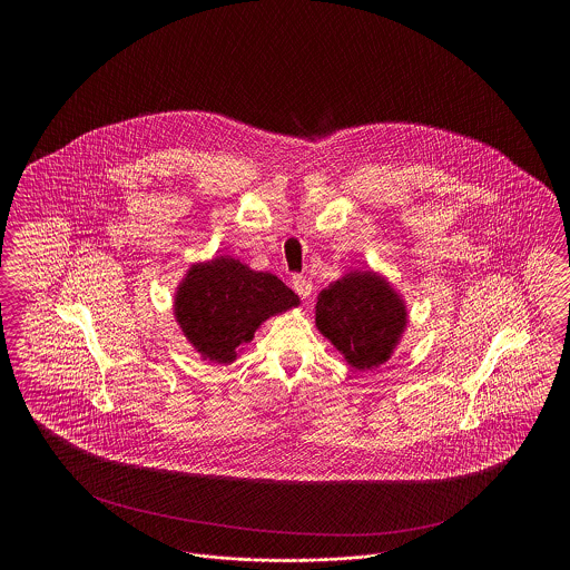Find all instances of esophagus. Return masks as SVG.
<instances>
[{
	"label": "esophagus",
	"instance_id": "1",
	"mask_svg": "<svg viewBox=\"0 0 570 570\" xmlns=\"http://www.w3.org/2000/svg\"><path fill=\"white\" fill-rule=\"evenodd\" d=\"M293 288H295V293H297L298 297L309 298L312 291H314V284H312V279L305 277V275H293Z\"/></svg>",
	"mask_w": 570,
	"mask_h": 570
}]
</instances>
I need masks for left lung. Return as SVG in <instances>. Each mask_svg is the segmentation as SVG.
Here are the masks:
<instances>
[{"mask_svg": "<svg viewBox=\"0 0 570 570\" xmlns=\"http://www.w3.org/2000/svg\"><path fill=\"white\" fill-rule=\"evenodd\" d=\"M316 326L354 370H370L393 353L406 305L379 275L348 273L318 295Z\"/></svg>", "mask_w": 570, "mask_h": 570, "instance_id": "obj_1", "label": "left lung"}]
</instances>
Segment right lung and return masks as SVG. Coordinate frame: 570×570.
<instances>
[{
  "instance_id": "add662e5",
  "label": "right lung",
  "mask_w": 570,
  "mask_h": 570,
  "mask_svg": "<svg viewBox=\"0 0 570 570\" xmlns=\"http://www.w3.org/2000/svg\"><path fill=\"white\" fill-rule=\"evenodd\" d=\"M295 305L297 295L273 273L219 256L188 272L175 295V316L198 353L230 363L263 321Z\"/></svg>"
}]
</instances>
